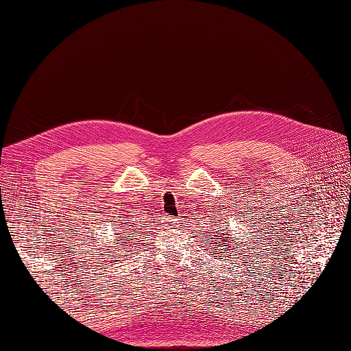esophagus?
Returning <instances> with one entry per match:
<instances>
[{
    "mask_svg": "<svg viewBox=\"0 0 351 351\" xmlns=\"http://www.w3.org/2000/svg\"><path fill=\"white\" fill-rule=\"evenodd\" d=\"M166 225H168V228L178 226V225H179V219H175V217H166Z\"/></svg>",
    "mask_w": 351,
    "mask_h": 351,
    "instance_id": "34e87169",
    "label": "esophagus"
}]
</instances>
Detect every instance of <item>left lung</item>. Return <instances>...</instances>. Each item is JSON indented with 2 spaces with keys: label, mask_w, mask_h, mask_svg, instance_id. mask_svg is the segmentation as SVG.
<instances>
[{
  "label": "left lung",
  "mask_w": 351,
  "mask_h": 351,
  "mask_svg": "<svg viewBox=\"0 0 351 351\" xmlns=\"http://www.w3.org/2000/svg\"><path fill=\"white\" fill-rule=\"evenodd\" d=\"M229 241V237H225V233H223V236L222 237H220V241H219V243H222V245H220V247H223L225 249V246H228V243H225V242H228ZM233 243V242H232ZM217 246V245H216ZM220 250H222V249H220ZM223 253V252H222Z\"/></svg>",
  "instance_id": "1"
}]
</instances>
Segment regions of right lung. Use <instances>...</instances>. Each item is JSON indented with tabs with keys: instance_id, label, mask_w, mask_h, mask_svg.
<instances>
[{
	"instance_id": "obj_1",
	"label": "right lung",
	"mask_w": 351,
	"mask_h": 351,
	"mask_svg": "<svg viewBox=\"0 0 351 351\" xmlns=\"http://www.w3.org/2000/svg\"><path fill=\"white\" fill-rule=\"evenodd\" d=\"M122 241H123V242H126V239H123V237H122ZM115 242H117V239H115Z\"/></svg>"
}]
</instances>
